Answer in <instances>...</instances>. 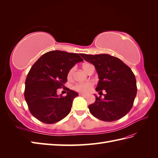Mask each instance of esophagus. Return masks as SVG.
<instances>
[{
	"label": "esophagus",
	"mask_w": 158,
	"mask_h": 158,
	"mask_svg": "<svg viewBox=\"0 0 158 158\" xmlns=\"http://www.w3.org/2000/svg\"><path fill=\"white\" fill-rule=\"evenodd\" d=\"M79 96H86L87 94H82V93H79Z\"/></svg>",
	"instance_id": "34e87169"
}]
</instances>
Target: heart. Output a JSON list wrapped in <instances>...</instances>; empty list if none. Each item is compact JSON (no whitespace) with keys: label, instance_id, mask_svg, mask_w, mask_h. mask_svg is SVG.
<instances>
[{"label":"heart","instance_id":"1","mask_svg":"<svg viewBox=\"0 0 158 158\" xmlns=\"http://www.w3.org/2000/svg\"><path fill=\"white\" fill-rule=\"evenodd\" d=\"M90 66H93V65H92L91 64L85 63V64H83L82 68L83 70H84V71L87 73L88 70V68ZM73 71H74L73 68L69 70V72L68 73V78L69 79H70L72 77ZM92 86H93V83L92 82H85V83H77V84L74 85L73 88H74V89L79 92L87 93L91 90V89L92 88Z\"/></svg>","mask_w":158,"mask_h":158}]
</instances>
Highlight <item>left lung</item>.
Segmentation results:
<instances>
[{"mask_svg": "<svg viewBox=\"0 0 158 158\" xmlns=\"http://www.w3.org/2000/svg\"><path fill=\"white\" fill-rule=\"evenodd\" d=\"M81 56L95 66L98 74L96 91L100 94L102 90L106 92L104 99L95 95V102L88 106L90 113L105 122L122 118L132 109L136 96V81L132 70L120 59L109 54Z\"/></svg>", "mask_w": 158, "mask_h": 158, "instance_id": "left-lung-1", "label": "left lung"}]
</instances>
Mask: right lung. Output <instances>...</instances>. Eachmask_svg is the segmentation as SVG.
I'll list each match as a JSON object with an SVG mask.
<instances>
[{"label":"right lung","mask_w":158,"mask_h":158,"mask_svg":"<svg viewBox=\"0 0 158 158\" xmlns=\"http://www.w3.org/2000/svg\"><path fill=\"white\" fill-rule=\"evenodd\" d=\"M83 61L78 53L51 51L45 53L31 67L25 82L24 97L30 112L45 123H54L68 115L78 93L66 88L60 96L57 89L64 88L69 70Z\"/></svg>","instance_id":"obj_1"}]
</instances>
